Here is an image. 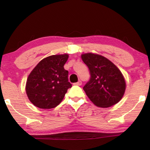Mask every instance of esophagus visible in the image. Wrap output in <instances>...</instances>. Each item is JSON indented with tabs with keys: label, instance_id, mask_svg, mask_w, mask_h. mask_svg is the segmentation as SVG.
<instances>
[{
	"label": "esophagus",
	"instance_id": "1",
	"mask_svg": "<svg viewBox=\"0 0 150 150\" xmlns=\"http://www.w3.org/2000/svg\"><path fill=\"white\" fill-rule=\"evenodd\" d=\"M74 85H77V86H81V81H77V82L74 83Z\"/></svg>",
	"mask_w": 150,
	"mask_h": 150
}]
</instances>
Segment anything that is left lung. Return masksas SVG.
<instances>
[{
	"instance_id": "8db88e82",
	"label": "left lung",
	"mask_w": 150,
	"mask_h": 150,
	"mask_svg": "<svg viewBox=\"0 0 150 150\" xmlns=\"http://www.w3.org/2000/svg\"><path fill=\"white\" fill-rule=\"evenodd\" d=\"M81 59L89 69L91 78L83 89L94 104L108 108L116 104L124 95L125 81L114 64L100 55L86 53Z\"/></svg>"
}]
</instances>
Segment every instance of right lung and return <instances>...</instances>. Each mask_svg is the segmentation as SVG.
I'll use <instances>...</instances> for the list:
<instances>
[{"label":"right lung","mask_w":150,"mask_h":150,"mask_svg":"<svg viewBox=\"0 0 150 150\" xmlns=\"http://www.w3.org/2000/svg\"><path fill=\"white\" fill-rule=\"evenodd\" d=\"M69 55H54L38 64L29 74L26 93L33 105L40 108H53L59 105L72 84L69 71L64 69Z\"/></svg>","instance_id":"add662e5"}]
</instances>
